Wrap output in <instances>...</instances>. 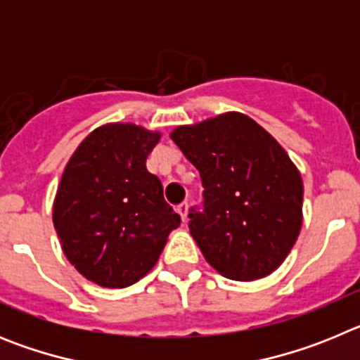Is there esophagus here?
Returning a JSON list of instances; mask_svg holds the SVG:
<instances>
[{"mask_svg":"<svg viewBox=\"0 0 360 360\" xmlns=\"http://www.w3.org/2000/svg\"><path fill=\"white\" fill-rule=\"evenodd\" d=\"M176 211H178V214L182 216L184 221H186V219H187V214H189V203H187V202H182V203H180V205H178V207H176Z\"/></svg>","mask_w":360,"mask_h":360,"instance_id":"34e87169","label":"esophagus"}]
</instances>
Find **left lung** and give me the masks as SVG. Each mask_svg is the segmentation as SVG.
<instances>
[{"instance_id":"obj_1","label":"left lung","mask_w":360,"mask_h":360,"mask_svg":"<svg viewBox=\"0 0 360 360\" xmlns=\"http://www.w3.org/2000/svg\"><path fill=\"white\" fill-rule=\"evenodd\" d=\"M171 139L200 171L203 207L191 209L189 231L209 265L234 281L272 274L303 224V180L287 151L238 111Z\"/></svg>"}]
</instances>
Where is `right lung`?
Masks as SVG:
<instances>
[{
    "label": "right lung",
    "mask_w": 360,
    "mask_h": 360,
    "mask_svg": "<svg viewBox=\"0 0 360 360\" xmlns=\"http://www.w3.org/2000/svg\"><path fill=\"white\" fill-rule=\"evenodd\" d=\"M160 141L135 124H106L79 144L53 202V227L68 262L98 287L124 288L158 262L180 216L146 167Z\"/></svg>",
    "instance_id": "right-lung-1"
}]
</instances>
